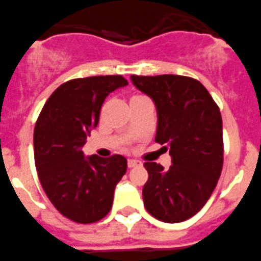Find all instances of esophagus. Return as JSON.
I'll use <instances>...</instances> for the list:
<instances>
[{"label": "esophagus", "instance_id": "1", "mask_svg": "<svg viewBox=\"0 0 261 261\" xmlns=\"http://www.w3.org/2000/svg\"><path fill=\"white\" fill-rule=\"evenodd\" d=\"M140 162H138V160H136V159H128V167L129 168H133V167H136V166H140Z\"/></svg>", "mask_w": 261, "mask_h": 261}]
</instances>
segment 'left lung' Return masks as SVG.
<instances>
[{
    "instance_id": "8db88e82",
    "label": "left lung",
    "mask_w": 261,
    "mask_h": 261,
    "mask_svg": "<svg viewBox=\"0 0 261 261\" xmlns=\"http://www.w3.org/2000/svg\"><path fill=\"white\" fill-rule=\"evenodd\" d=\"M135 87L149 95L158 111L155 142L166 145L169 169L146 162L143 205L164 223L194 216L211 197L224 162L223 120L208 90L193 77L180 75L137 76Z\"/></svg>"
}]
</instances>
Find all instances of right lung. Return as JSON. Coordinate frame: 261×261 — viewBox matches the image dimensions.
<instances>
[{
	"label": "right lung",
	"instance_id": "1",
	"mask_svg": "<svg viewBox=\"0 0 261 261\" xmlns=\"http://www.w3.org/2000/svg\"><path fill=\"white\" fill-rule=\"evenodd\" d=\"M125 85L121 75L67 81L53 92L36 121L33 149L40 182L53 205L75 223L103 219L126 172L123 155L85 158L81 150L107 95Z\"/></svg>",
	"mask_w": 261,
	"mask_h": 261
}]
</instances>
